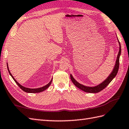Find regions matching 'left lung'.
<instances>
[{
  "instance_id": "obj_1",
  "label": "left lung",
  "mask_w": 129,
  "mask_h": 129,
  "mask_svg": "<svg viewBox=\"0 0 129 129\" xmlns=\"http://www.w3.org/2000/svg\"><path fill=\"white\" fill-rule=\"evenodd\" d=\"M119 45H120L119 51L118 55H117V59L116 61L115 65V67L114 68L113 72H111L110 75L108 76V78H107L105 81L103 82L101 84L99 85H97L96 86L88 87V86H85L84 85H81L80 84H79L78 82L76 81L75 79H74L72 75H70L71 80H72L73 84H74L76 87H78L79 89L82 90L83 91L86 92H90V93L99 92L101 91V90H103L104 89H105V87L108 86V85L110 84V83L112 81V80H113V79L115 77L116 74H117V72H118L119 68V58H120V54H121V45H120V43L119 42Z\"/></svg>"
}]
</instances>
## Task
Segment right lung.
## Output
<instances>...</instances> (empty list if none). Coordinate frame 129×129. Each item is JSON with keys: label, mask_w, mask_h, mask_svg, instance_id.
Returning a JSON list of instances; mask_svg holds the SVG:
<instances>
[{"label": "right lung", "mask_w": 129, "mask_h": 129, "mask_svg": "<svg viewBox=\"0 0 129 129\" xmlns=\"http://www.w3.org/2000/svg\"><path fill=\"white\" fill-rule=\"evenodd\" d=\"M7 68H8V72H9V74H10V75H11V76H12V78L13 79V80L15 81V82L16 83V84L18 85L19 86V87H20V88L21 90H23L24 91L26 92H29V93H37V92H42V91H44L45 90H46V89L48 88V87L50 85V84H51V82H52V80H51L47 85H46L45 86H43V87H40V88H37V89H30V88H28V87H24V86H23L22 85H20V84H19V83H18V82L16 81V80L14 79V78L13 76V75H12V74L10 73V71H9V68H8V64H7Z\"/></svg>", "instance_id": "right-lung-1"}]
</instances>
